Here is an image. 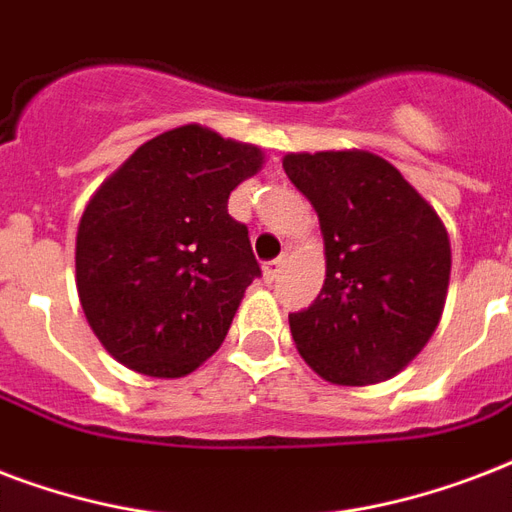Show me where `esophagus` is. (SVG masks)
I'll return each mask as SVG.
<instances>
[{"mask_svg":"<svg viewBox=\"0 0 512 512\" xmlns=\"http://www.w3.org/2000/svg\"><path fill=\"white\" fill-rule=\"evenodd\" d=\"M285 256H280V259H272V261H267V264H264V277H267V280H275L277 275H280V269L285 267Z\"/></svg>","mask_w":512,"mask_h":512,"instance_id":"obj_1","label":"esophagus"}]
</instances>
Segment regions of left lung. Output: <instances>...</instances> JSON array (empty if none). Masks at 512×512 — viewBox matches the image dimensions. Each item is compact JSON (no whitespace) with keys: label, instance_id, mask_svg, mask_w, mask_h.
Masks as SVG:
<instances>
[{"label":"left lung","instance_id":"1","mask_svg":"<svg viewBox=\"0 0 512 512\" xmlns=\"http://www.w3.org/2000/svg\"><path fill=\"white\" fill-rule=\"evenodd\" d=\"M318 213L326 280L288 315L296 350L331 384H376L417 358L441 323L451 243L441 216L400 170L363 149L283 157Z\"/></svg>","mask_w":512,"mask_h":512}]
</instances>
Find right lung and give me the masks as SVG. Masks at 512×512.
I'll list each match as a JSON object with an SVG mask.
<instances>
[{"mask_svg": "<svg viewBox=\"0 0 512 512\" xmlns=\"http://www.w3.org/2000/svg\"><path fill=\"white\" fill-rule=\"evenodd\" d=\"M261 165L259 146L181 125L138 146L95 189L77 229V293L122 366L178 379L219 350L261 275L227 202Z\"/></svg>", "mask_w": 512, "mask_h": 512, "instance_id": "right-lung-1", "label": "right lung"}]
</instances>
